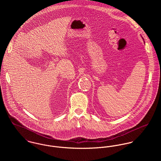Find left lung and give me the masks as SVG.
Segmentation results:
<instances>
[{"label": "left lung", "mask_w": 161, "mask_h": 161, "mask_svg": "<svg viewBox=\"0 0 161 161\" xmlns=\"http://www.w3.org/2000/svg\"><path fill=\"white\" fill-rule=\"evenodd\" d=\"M142 39H143V38H142ZM143 40H144V39H143Z\"/></svg>", "instance_id": "1"}]
</instances>
